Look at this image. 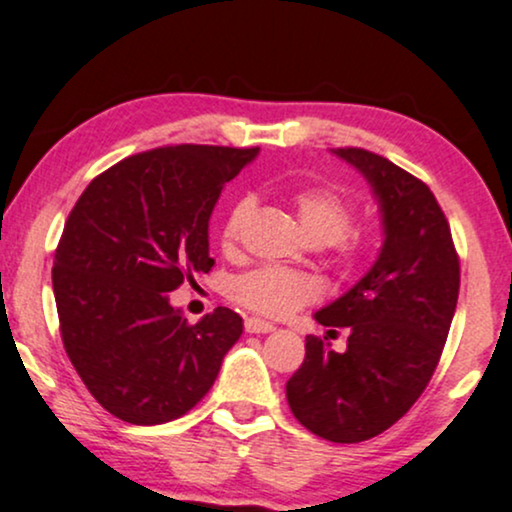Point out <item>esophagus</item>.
<instances>
[{
	"instance_id": "obj_1",
	"label": "esophagus",
	"mask_w": 512,
	"mask_h": 512,
	"mask_svg": "<svg viewBox=\"0 0 512 512\" xmlns=\"http://www.w3.org/2000/svg\"><path fill=\"white\" fill-rule=\"evenodd\" d=\"M244 330L246 333H270V330H275V326L273 323L263 321V318L249 316V318H244Z\"/></svg>"
}]
</instances>
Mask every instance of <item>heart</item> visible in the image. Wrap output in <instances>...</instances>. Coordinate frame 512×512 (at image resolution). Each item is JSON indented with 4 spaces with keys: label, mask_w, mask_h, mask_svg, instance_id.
Here are the masks:
<instances>
[{
    "label": "heart",
    "mask_w": 512,
    "mask_h": 512,
    "mask_svg": "<svg viewBox=\"0 0 512 512\" xmlns=\"http://www.w3.org/2000/svg\"><path fill=\"white\" fill-rule=\"evenodd\" d=\"M254 196H239L227 210L220 227L222 251L237 249L244 225L254 213ZM304 232L318 244H328L335 266L342 270L359 268L371 254V234L352 225L357 218L354 203L340 189L326 184L299 186L292 191ZM318 282L311 275L282 266H261L237 275L230 282V299L244 309L263 316H287L318 297Z\"/></svg>",
    "instance_id": "obj_1"
}]
</instances>
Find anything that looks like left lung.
Returning <instances> with one entry per match:
<instances>
[{
	"label": "left lung",
	"mask_w": 512,
	"mask_h": 512,
	"mask_svg": "<svg viewBox=\"0 0 512 512\" xmlns=\"http://www.w3.org/2000/svg\"><path fill=\"white\" fill-rule=\"evenodd\" d=\"M335 153L369 179L386 242L374 268L316 314L321 326L347 328V350L306 335L287 402L311 434L359 443L405 417L429 386L458 306L460 258L448 218L422 179L371 150Z\"/></svg>",
	"instance_id": "obj_1"
}]
</instances>
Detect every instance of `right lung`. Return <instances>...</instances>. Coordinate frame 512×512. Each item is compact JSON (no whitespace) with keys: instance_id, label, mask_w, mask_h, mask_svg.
Here are the masks:
<instances>
[{"instance_id":"right-lung-1","label":"right lung","mask_w":512,"mask_h":512,"mask_svg":"<svg viewBox=\"0 0 512 512\" xmlns=\"http://www.w3.org/2000/svg\"><path fill=\"white\" fill-rule=\"evenodd\" d=\"M256 153L182 143L129 155L64 222L52 266L59 333L90 395L122 422L165 424L196 407L242 335L232 309L189 323L167 292L213 268L210 213Z\"/></svg>"}]
</instances>
